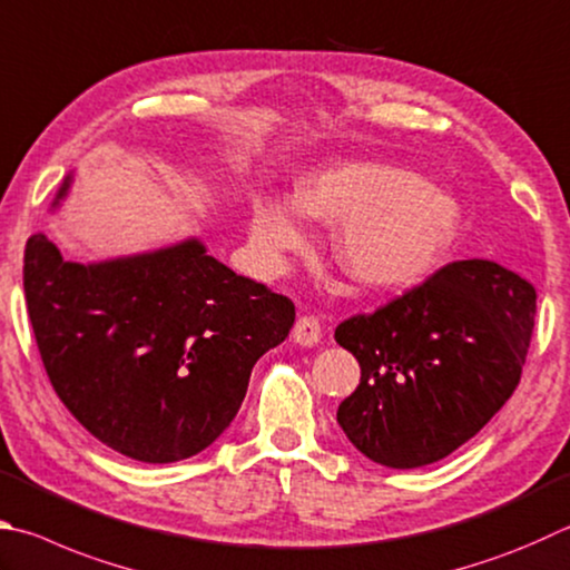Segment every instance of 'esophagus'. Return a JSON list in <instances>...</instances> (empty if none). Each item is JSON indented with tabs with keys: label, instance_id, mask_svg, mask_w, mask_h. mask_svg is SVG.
Wrapping results in <instances>:
<instances>
[{
	"label": "esophagus",
	"instance_id": "esophagus-1",
	"mask_svg": "<svg viewBox=\"0 0 570 570\" xmlns=\"http://www.w3.org/2000/svg\"><path fill=\"white\" fill-rule=\"evenodd\" d=\"M294 341L298 346H316L321 341V324L314 314L298 316L294 326Z\"/></svg>",
	"mask_w": 570,
	"mask_h": 570
}]
</instances>
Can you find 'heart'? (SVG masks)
Segmentation results:
<instances>
[{"instance_id": "obj_1", "label": "heart", "mask_w": 570, "mask_h": 570, "mask_svg": "<svg viewBox=\"0 0 570 570\" xmlns=\"http://www.w3.org/2000/svg\"><path fill=\"white\" fill-rule=\"evenodd\" d=\"M314 219L341 224L338 264L361 284L396 288L426 276L459 232V206L416 174L379 161H348L298 189ZM252 242L266 264H278L304 242L298 212L284 199L256 206Z\"/></svg>"}]
</instances>
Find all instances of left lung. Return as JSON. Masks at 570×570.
<instances>
[{
  "mask_svg": "<svg viewBox=\"0 0 570 570\" xmlns=\"http://www.w3.org/2000/svg\"><path fill=\"white\" fill-rule=\"evenodd\" d=\"M535 288L485 258L439 268L374 314L336 326L361 384L336 411L348 441L389 469L436 463L473 439L521 381Z\"/></svg>",
  "mask_w": 570,
  "mask_h": 570,
  "instance_id": "8db88e82",
  "label": "left lung"
}]
</instances>
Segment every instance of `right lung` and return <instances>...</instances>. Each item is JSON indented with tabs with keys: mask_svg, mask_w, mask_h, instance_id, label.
<instances>
[{
	"mask_svg": "<svg viewBox=\"0 0 570 570\" xmlns=\"http://www.w3.org/2000/svg\"><path fill=\"white\" fill-rule=\"evenodd\" d=\"M24 296L61 403L91 436L144 463L189 459L219 439L254 364L296 318L292 298L236 276L196 239L75 264L35 234Z\"/></svg>",
	"mask_w": 570,
	"mask_h": 570,
	"instance_id": "obj_1",
	"label": "right lung"
}]
</instances>
